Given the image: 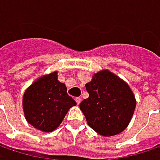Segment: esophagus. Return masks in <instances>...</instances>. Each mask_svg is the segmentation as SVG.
<instances>
[{"instance_id":"34e87169","label":"esophagus","mask_w":160,"mask_h":160,"mask_svg":"<svg viewBox=\"0 0 160 160\" xmlns=\"http://www.w3.org/2000/svg\"><path fill=\"white\" fill-rule=\"evenodd\" d=\"M75 100H76L77 104L79 105V104H80V101H81V99H80V98H79V97H77V98L75 99Z\"/></svg>"}]
</instances>
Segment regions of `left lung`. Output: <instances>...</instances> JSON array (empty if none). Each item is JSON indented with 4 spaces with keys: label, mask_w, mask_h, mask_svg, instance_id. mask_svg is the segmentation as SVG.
Returning <instances> with one entry per match:
<instances>
[{
    "label": "left lung",
    "mask_w": 160,
    "mask_h": 160,
    "mask_svg": "<svg viewBox=\"0 0 160 160\" xmlns=\"http://www.w3.org/2000/svg\"><path fill=\"white\" fill-rule=\"evenodd\" d=\"M89 98L80 104L88 125L99 135L110 137L128 127L136 108L135 96L127 83L108 70L86 85Z\"/></svg>",
    "instance_id": "left-lung-1"
}]
</instances>
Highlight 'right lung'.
I'll return each mask as SVG.
<instances>
[{
	"label": "right lung",
	"mask_w": 160,
	"mask_h": 160,
	"mask_svg": "<svg viewBox=\"0 0 160 160\" xmlns=\"http://www.w3.org/2000/svg\"><path fill=\"white\" fill-rule=\"evenodd\" d=\"M54 71L36 80L25 90L22 99L24 116L29 124L43 132L60 126L68 110L77 105L67 93L64 83Z\"/></svg>",
	"instance_id": "add662e5"
}]
</instances>
